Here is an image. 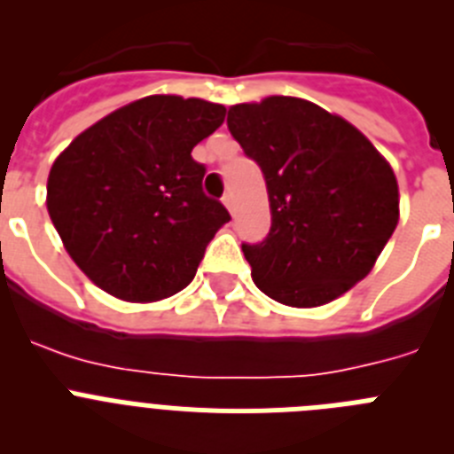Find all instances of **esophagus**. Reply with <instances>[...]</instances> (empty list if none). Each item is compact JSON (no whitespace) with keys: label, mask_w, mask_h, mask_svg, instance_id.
Instances as JSON below:
<instances>
[{"label":"esophagus","mask_w":454,"mask_h":454,"mask_svg":"<svg viewBox=\"0 0 454 454\" xmlns=\"http://www.w3.org/2000/svg\"><path fill=\"white\" fill-rule=\"evenodd\" d=\"M223 204L227 208H230V214L234 215V211H236V207H234V195H231V192H227V195H224L223 198Z\"/></svg>","instance_id":"34e87169"}]
</instances>
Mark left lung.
<instances>
[{
    "mask_svg": "<svg viewBox=\"0 0 454 454\" xmlns=\"http://www.w3.org/2000/svg\"><path fill=\"white\" fill-rule=\"evenodd\" d=\"M227 127L266 179L272 224L243 243L252 279L288 307H320L372 270L400 215L391 166L318 104L272 95L230 108Z\"/></svg>",
    "mask_w": 454,
    "mask_h": 454,
    "instance_id": "1",
    "label": "left lung"
}]
</instances>
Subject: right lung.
Wrapping results in <instances>:
<instances>
[{"label":"right lung","instance_id":"1","mask_svg":"<svg viewBox=\"0 0 454 454\" xmlns=\"http://www.w3.org/2000/svg\"><path fill=\"white\" fill-rule=\"evenodd\" d=\"M223 104L150 95L108 114L59 154L47 211L72 262L102 291L154 302L186 288L227 208L204 195L191 156Z\"/></svg>","mask_w":454,"mask_h":454}]
</instances>
